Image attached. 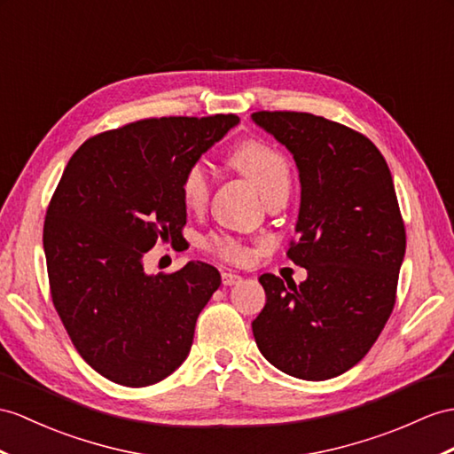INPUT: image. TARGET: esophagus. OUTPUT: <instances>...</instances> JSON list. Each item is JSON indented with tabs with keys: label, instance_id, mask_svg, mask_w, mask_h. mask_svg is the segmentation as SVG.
Here are the masks:
<instances>
[{
	"label": "esophagus",
	"instance_id": "34e87169",
	"mask_svg": "<svg viewBox=\"0 0 454 454\" xmlns=\"http://www.w3.org/2000/svg\"><path fill=\"white\" fill-rule=\"evenodd\" d=\"M240 275H235V273H229V271H225V273H221V283H223L225 286H233V285H239L240 283Z\"/></svg>",
	"mask_w": 454,
	"mask_h": 454
}]
</instances>
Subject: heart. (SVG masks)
Instances as JSON below:
<instances>
[{"instance_id":"obj_1","label":"heart","mask_w":454,"mask_h":454,"mask_svg":"<svg viewBox=\"0 0 454 454\" xmlns=\"http://www.w3.org/2000/svg\"><path fill=\"white\" fill-rule=\"evenodd\" d=\"M229 163L258 186L262 196L268 200L270 196L291 189V168L289 161L279 150L260 140L240 142L231 152ZM209 169L206 161H192L181 176V196L183 202L191 209L202 207L209 198ZM206 248L233 263H245L248 260V248L240 240L227 235H212L206 240Z\"/></svg>"}]
</instances>
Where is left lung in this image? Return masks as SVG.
Masks as SVG:
<instances>
[{
	"label": "left lung",
	"instance_id": "8db88e82",
	"mask_svg": "<svg viewBox=\"0 0 454 454\" xmlns=\"http://www.w3.org/2000/svg\"><path fill=\"white\" fill-rule=\"evenodd\" d=\"M252 121L293 153L301 209L289 256L301 285L263 273L252 333L265 360L298 380L337 378L368 355L389 319L406 250L393 176L360 132L301 112Z\"/></svg>",
	"mask_w": 454,
	"mask_h": 454
}]
</instances>
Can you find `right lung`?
Instances as JSON below:
<instances>
[{
	"label": "right lung",
	"instance_id": "1",
	"mask_svg": "<svg viewBox=\"0 0 454 454\" xmlns=\"http://www.w3.org/2000/svg\"><path fill=\"white\" fill-rule=\"evenodd\" d=\"M237 123L233 114L142 119L88 138L61 175L43 221L51 301L109 381L153 385L189 356L221 275L204 262L148 275L144 254L183 237L181 176Z\"/></svg>",
	"mask_w": 454,
	"mask_h": 454
}]
</instances>
